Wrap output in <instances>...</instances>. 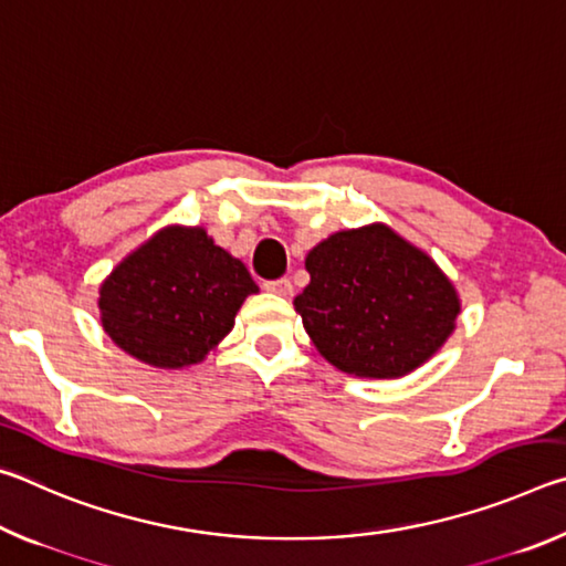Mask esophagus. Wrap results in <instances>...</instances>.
<instances>
[{
  "label": "esophagus",
  "instance_id": "1",
  "mask_svg": "<svg viewBox=\"0 0 566 566\" xmlns=\"http://www.w3.org/2000/svg\"><path fill=\"white\" fill-rule=\"evenodd\" d=\"M264 290L280 296H290L292 294V282L290 280H274V282H264Z\"/></svg>",
  "mask_w": 566,
  "mask_h": 566
}]
</instances>
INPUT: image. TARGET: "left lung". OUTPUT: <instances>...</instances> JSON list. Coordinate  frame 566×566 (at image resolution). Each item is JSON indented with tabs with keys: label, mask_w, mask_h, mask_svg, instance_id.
<instances>
[{
	"label": "left lung",
	"mask_w": 566,
	"mask_h": 566,
	"mask_svg": "<svg viewBox=\"0 0 566 566\" xmlns=\"http://www.w3.org/2000/svg\"><path fill=\"white\" fill-rule=\"evenodd\" d=\"M294 310L317 352L344 375L397 379L444 347L462 312L457 286L424 249L375 222L310 249Z\"/></svg>",
	"instance_id": "obj_1"
}]
</instances>
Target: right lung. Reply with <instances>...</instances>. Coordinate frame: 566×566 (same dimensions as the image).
Wrapping results in <instances>:
<instances>
[{
    "mask_svg": "<svg viewBox=\"0 0 566 566\" xmlns=\"http://www.w3.org/2000/svg\"><path fill=\"white\" fill-rule=\"evenodd\" d=\"M260 292L242 260L205 227L169 224L142 242L99 284V319L129 357L157 369L207 359Z\"/></svg>",
    "mask_w": 566,
    "mask_h": 566,
    "instance_id": "1",
    "label": "right lung"
}]
</instances>
